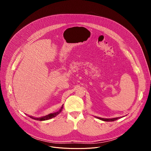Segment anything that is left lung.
Instances as JSON below:
<instances>
[{"mask_svg": "<svg viewBox=\"0 0 151 151\" xmlns=\"http://www.w3.org/2000/svg\"><path fill=\"white\" fill-rule=\"evenodd\" d=\"M98 119H101L102 121H116L119 118H121V117H118V118H111V119H108V118H99V117H97Z\"/></svg>", "mask_w": 151, "mask_h": 151, "instance_id": "obj_1", "label": "left lung"}]
</instances>
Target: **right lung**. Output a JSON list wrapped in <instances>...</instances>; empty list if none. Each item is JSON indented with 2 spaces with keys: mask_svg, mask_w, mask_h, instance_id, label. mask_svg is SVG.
<instances>
[{
  "mask_svg": "<svg viewBox=\"0 0 151 151\" xmlns=\"http://www.w3.org/2000/svg\"><path fill=\"white\" fill-rule=\"evenodd\" d=\"M63 108V106H61V109L52 114H50L48 115H46V116H42V117H40V118H34V117H32V116H30V117L33 119H35V120H38V121H45V120H48V119H51L55 116H56L57 115H58L61 111H62V109Z\"/></svg>",
  "mask_w": 151,
  "mask_h": 151,
  "instance_id": "add662e5",
  "label": "right lung"
}]
</instances>
